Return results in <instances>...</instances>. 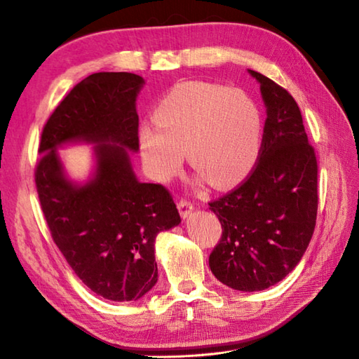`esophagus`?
<instances>
[{"instance_id":"esophagus-1","label":"esophagus","mask_w":359,"mask_h":359,"mask_svg":"<svg viewBox=\"0 0 359 359\" xmlns=\"http://www.w3.org/2000/svg\"><path fill=\"white\" fill-rule=\"evenodd\" d=\"M177 206H179V211H180V215H182L183 219L189 217V214L194 211V205L191 203L189 200H185V198H180Z\"/></svg>"}]
</instances>
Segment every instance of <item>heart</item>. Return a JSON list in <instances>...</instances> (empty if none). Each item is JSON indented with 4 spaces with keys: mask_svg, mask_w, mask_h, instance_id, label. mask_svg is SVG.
Here are the masks:
<instances>
[{
    "mask_svg": "<svg viewBox=\"0 0 359 359\" xmlns=\"http://www.w3.org/2000/svg\"><path fill=\"white\" fill-rule=\"evenodd\" d=\"M157 128L142 125L140 151L149 172L170 180L188 162L212 187H229L254 166L260 149V116L237 90L203 82L172 88L157 105Z\"/></svg>",
    "mask_w": 359,
    "mask_h": 359,
    "instance_id": "obj_1",
    "label": "heart"
}]
</instances>
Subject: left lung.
<instances>
[{"instance_id":"8db88e82","label":"left lung","mask_w":359,"mask_h":359,"mask_svg":"<svg viewBox=\"0 0 359 359\" xmlns=\"http://www.w3.org/2000/svg\"><path fill=\"white\" fill-rule=\"evenodd\" d=\"M248 72L260 84L268 118L251 174L210 203L222 223L210 268L228 287L255 292L294 271L309 246L318 210V165L295 99L262 73Z\"/></svg>"}]
</instances>
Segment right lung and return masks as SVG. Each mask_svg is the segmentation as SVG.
Here are the masks:
<instances>
[{"label": "right lung", "mask_w": 359, "mask_h": 359, "mask_svg": "<svg viewBox=\"0 0 359 359\" xmlns=\"http://www.w3.org/2000/svg\"><path fill=\"white\" fill-rule=\"evenodd\" d=\"M144 84L135 73L90 74L50 116L38 149L35 182L53 241L82 283L111 302H136L153 289L156 237L180 223L170 191L139 182L131 165ZM74 141L95 145V171L86 184L66 177L57 154Z\"/></svg>", "instance_id": "obj_1"}]
</instances>
